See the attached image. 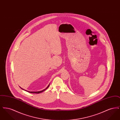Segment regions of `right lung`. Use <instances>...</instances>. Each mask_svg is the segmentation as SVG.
Instances as JSON below:
<instances>
[{"instance_id":"right-lung-1","label":"right lung","mask_w":120,"mask_h":120,"mask_svg":"<svg viewBox=\"0 0 120 120\" xmlns=\"http://www.w3.org/2000/svg\"><path fill=\"white\" fill-rule=\"evenodd\" d=\"M49 86H48V87L45 89V90H42V91H37V92H30L28 91H26L27 92H28L29 93H35V94H39V93H41V92H42L44 91H45L49 87ZM21 89H22V88H21ZM22 90H23V89H22Z\"/></svg>"}]
</instances>
